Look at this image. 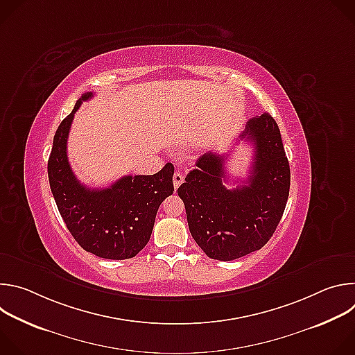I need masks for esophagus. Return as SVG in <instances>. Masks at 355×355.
I'll return each instance as SVG.
<instances>
[{
  "label": "esophagus",
  "instance_id": "1",
  "mask_svg": "<svg viewBox=\"0 0 355 355\" xmlns=\"http://www.w3.org/2000/svg\"><path fill=\"white\" fill-rule=\"evenodd\" d=\"M173 182H174V188L177 189V188L184 182V175H182L180 171L174 173V175H173Z\"/></svg>",
  "mask_w": 355,
  "mask_h": 355
}]
</instances>
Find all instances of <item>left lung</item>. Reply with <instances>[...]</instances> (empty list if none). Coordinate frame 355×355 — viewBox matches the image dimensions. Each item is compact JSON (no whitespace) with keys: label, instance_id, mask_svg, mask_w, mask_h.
I'll return each instance as SVG.
<instances>
[{"label":"left lung","instance_id":"left-lung-1","mask_svg":"<svg viewBox=\"0 0 355 355\" xmlns=\"http://www.w3.org/2000/svg\"><path fill=\"white\" fill-rule=\"evenodd\" d=\"M240 140L254 146L250 177L225 187L227 156L214 151L196 160L180 185L189 232L209 259L232 261L260 250L271 239L286 207L291 170L281 132L270 114L252 118Z\"/></svg>","mask_w":355,"mask_h":355}]
</instances>
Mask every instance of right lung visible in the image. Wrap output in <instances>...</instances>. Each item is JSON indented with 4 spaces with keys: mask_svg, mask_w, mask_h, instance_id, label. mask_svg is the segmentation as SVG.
<instances>
[{
    "mask_svg": "<svg viewBox=\"0 0 355 355\" xmlns=\"http://www.w3.org/2000/svg\"><path fill=\"white\" fill-rule=\"evenodd\" d=\"M92 98L85 92L59 125L47 162L50 189L76 241L94 256L108 260L135 257L150 240L162 202L174 191V166L153 175H125L108 188H87L67 159V139L76 111Z\"/></svg>",
    "mask_w": 355,
    "mask_h": 355,
    "instance_id": "obj_1",
    "label": "right lung"
}]
</instances>
